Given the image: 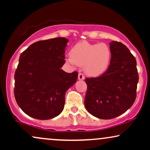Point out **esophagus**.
Listing matches in <instances>:
<instances>
[{
  "label": "esophagus",
  "instance_id": "34e87169",
  "mask_svg": "<svg viewBox=\"0 0 150 150\" xmlns=\"http://www.w3.org/2000/svg\"><path fill=\"white\" fill-rule=\"evenodd\" d=\"M79 80H84L85 79V76L82 73H79L78 76Z\"/></svg>",
  "mask_w": 150,
  "mask_h": 150
}]
</instances>
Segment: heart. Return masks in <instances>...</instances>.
Here are the masks:
<instances>
[{"label":"heart","mask_w":150,"mask_h":150,"mask_svg":"<svg viewBox=\"0 0 150 150\" xmlns=\"http://www.w3.org/2000/svg\"><path fill=\"white\" fill-rule=\"evenodd\" d=\"M110 59L111 51L108 44H91L84 41L72 47L69 61L78 66H83L84 72L87 75L97 77L107 71Z\"/></svg>","instance_id":"heart-1"}]
</instances>
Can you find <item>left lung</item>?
I'll return each mask as SVG.
<instances>
[{"label": "left lung", "mask_w": 150, "mask_h": 150, "mask_svg": "<svg viewBox=\"0 0 150 150\" xmlns=\"http://www.w3.org/2000/svg\"><path fill=\"white\" fill-rule=\"evenodd\" d=\"M111 59L107 71L96 78H86L85 106L99 119H112L130 108L136 97L138 73L136 60L120 42L110 43Z\"/></svg>", "instance_id": "obj_1"}]
</instances>
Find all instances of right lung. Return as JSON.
<instances>
[{
	"instance_id": "obj_1",
	"label": "right lung",
	"mask_w": 150,
	"mask_h": 150,
	"mask_svg": "<svg viewBox=\"0 0 150 150\" xmlns=\"http://www.w3.org/2000/svg\"><path fill=\"white\" fill-rule=\"evenodd\" d=\"M68 42L64 38L42 40L20 55L14 74V97L18 106L31 117L52 119L63 110L67 90L78 79L77 71L61 69Z\"/></svg>"
}]
</instances>
